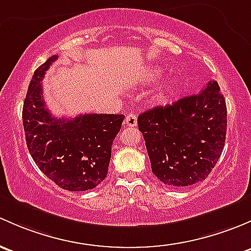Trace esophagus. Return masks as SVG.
Listing matches in <instances>:
<instances>
[{
    "instance_id": "esophagus-1",
    "label": "esophagus",
    "mask_w": 251,
    "mask_h": 251,
    "mask_svg": "<svg viewBox=\"0 0 251 251\" xmlns=\"http://www.w3.org/2000/svg\"><path fill=\"white\" fill-rule=\"evenodd\" d=\"M125 123H126V126H135L136 125H138V117H136V115L130 113V115H128L126 117Z\"/></svg>"
}]
</instances>
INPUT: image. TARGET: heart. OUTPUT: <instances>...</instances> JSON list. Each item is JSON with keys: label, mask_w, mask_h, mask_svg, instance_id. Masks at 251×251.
I'll use <instances>...</instances> for the list:
<instances>
[{"label": "heart", "mask_w": 251, "mask_h": 251, "mask_svg": "<svg viewBox=\"0 0 251 251\" xmlns=\"http://www.w3.org/2000/svg\"><path fill=\"white\" fill-rule=\"evenodd\" d=\"M163 74V70H162L159 66L157 65H150L147 68L141 70L138 74V76L135 78L131 79V82L135 84H139V86H146V84L152 83V82L157 81L159 77ZM176 79L170 77V78H167L165 81L162 82L156 89L152 93V101L157 105L164 104L168 100V98L172 95V93L174 92L175 88H176Z\"/></svg>", "instance_id": "1"}]
</instances>
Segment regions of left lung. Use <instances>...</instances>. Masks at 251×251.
I'll return each instance as SVG.
<instances>
[{
	"instance_id": "8db88e82",
	"label": "left lung",
	"mask_w": 251,
	"mask_h": 251,
	"mask_svg": "<svg viewBox=\"0 0 251 251\" xmlns=\"http://www.w3.org/2000/svg\"><path fill=\"white\" fill-rule=\"evenodd\" d=\"M152 173L168 186L203 181L225 146L227 108L218 82L173 105L147 110L138 117Z\"/></svg>"
}]
</instances>
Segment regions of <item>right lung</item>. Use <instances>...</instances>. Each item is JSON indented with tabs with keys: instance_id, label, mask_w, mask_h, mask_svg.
<instances>
[{
	"instance_id": "obj_1",
	"label": "right lung",
	"mask_w": 251,
	"mask_h": 251,
	"mask_svg": "<svg viewBox=\"0 0 251 251\" xmlns=\"http://www.w3.org/2000/svg\"><path fill=\"white\" fill-rule=\"evenodd\" d=\"M58 55L33 74L23 106L29 152L41 172L59 187L88 191L107 176L111 147L123 115L84 113L72 120L53 117L43 100L42 79Z\"/></svg>"
}]
</instances>
